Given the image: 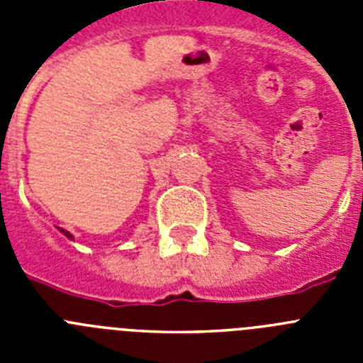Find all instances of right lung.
<instances>
[{
	"mask_svg": "<svg viewBox=\"0 0 363 363\" xmlns=\"http://www.w3.org/2000/svg\"><path fill=\"white\" fill-rule=\"evenodd\" d=\"M57 229H60V233H63V234H65V236H67V238H69V240H74V236H72V234L69 233V230L62 229V227H57Z\"/></svg>",
	"mask_w": 363,
	"mask_h": 363,
	"instance_id": "1",
	"label": "right lung"
}]
</instances>
